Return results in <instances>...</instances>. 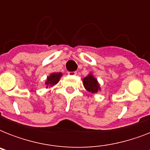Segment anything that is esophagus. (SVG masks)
Segmentation results:
<instances>
[{"label":"esophagus","instance_id":"obj_1","mask_svg":"<svg viewBox=\"0 0 150 150\" xmlns=\"http://www.w3.org/2000/svg\"><path fill=\"white\" fill-rule=\"evenodd\" d=\"M68 73L69 75H75L76 74H77V72H76V71H68Z\"/></svg>","mask_w":150,"mask_h":150}]
</instances>
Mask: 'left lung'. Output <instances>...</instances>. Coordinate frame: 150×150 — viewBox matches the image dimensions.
I'll list each match as a JSON object with an SVG mask.
<instances>
[{
	"instance_id": "obj_1",
	"label": "left lung",
	"mask_w": 150,
	"mask_h": 150,
	"mask_svg": "<svg viewBox=\"0 0 150 150\" xmlns=\"http://www.w3.org/2000/svg\"><path fill=\"white\" fill-rule=\"evenodd\" d=\"M82 83L85 89L92 94L97 93L98 92L101 91L100 83L97 79H96V77L93 75V72H89L88 75L82 79Z\"/></svg>"
}]
</instances>
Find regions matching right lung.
<instances>
[{
  "instance_id": "obj_1",
  "label": "right lung",
  "mask_w": 150,
  "mask_h": 150,
  "mask_svg": "<svg viewBox=\"0 0 150 150\" xmlns=\"http://www.w3.org/2000/svg\"><path fill=\"white\" fill-rule=\"evenodd\" d=\"M62 75L63 74L61 72H53L50 75H48L46 79L45 84H44L46 86V88L47 89L57 84L61 78L62 77Z\"/></svg>"
}]
</instances>
